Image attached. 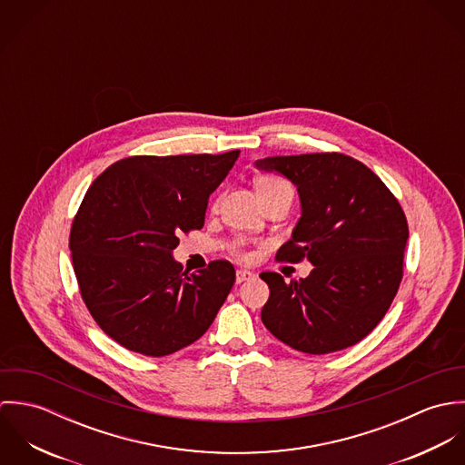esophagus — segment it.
<instances>
[{"label":"esophagus","instance_id":"obj_1","mask_svg":"<svg viewBox=\"0 0 465 465\" xmlns=\"http://www.w3.org/2000/svg\"><path fill=\"white\" fill-rule=\"evenodd\" d=\"M254 277V272L247 270V268H240L236 270V282H243V281H249Z\"/></svg>","mask_w":465,"mask_h":465}]
</instances>
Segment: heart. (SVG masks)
<instances>
[{"instance_id": "b5f03b06", "label": "heart", "mask_w": 465, "mask_h": 465, "mask_svg": "<svg viewBox=\"0 0 465 465\" xmlns=\"http://www.w3.org/2000/svg\"><path fill=\"white\" fill-rule=\"evenodd\" d=\"M281 190H292V186L284 179H281L277 175H263V177H260L256 181V192H258L260 197L262 195H268V193H273V192H281ZM231 252L234 256H238V258H249L251 256V252L247 249V243L243 240L232 242Z\"/></svg>"}]
</instances>
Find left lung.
<instances>
[{"mask_svg":"<svg viewBox=\"0 0 465 465\" xmlns=\"http://www.w3.org/2000/svg\"><path fill=\"white\" fill-rule=\"evenodd\" d=\"M256 166L282 173L301 197L302 216L275 260L315 266L290 282L262 273L266 330L308 354L358 343L381 322L402 279L408 223L398 199L371 168L338 152L266 157Z\"/></svg>","mask_w":465,"mask_h":465,"instance_id":"8db88e82","label":"left lung"}]
</instances>
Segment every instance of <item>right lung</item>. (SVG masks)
Wrapping results in <instances>:
<instances>
[{
    "label": "right lung",
    "mask_w": 465,
    "mask_h": 465,
    "mask_svg": "<svg viewBox=\"0 0 465 465\" xmlns=\"http://www.w3.org/2000/svg\"><path fill=\"white\" fill-rule=\"evenodd\" d=\"M238 155H133L89 186L69 232L73 270L91 317L125 349L177 352L225 302L234 266L216 260L188 273L172 251L181 232L203 227L209 195Z\"/></svg>",
    "instance_id": "right-lung-1"
}]
</instances>
